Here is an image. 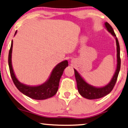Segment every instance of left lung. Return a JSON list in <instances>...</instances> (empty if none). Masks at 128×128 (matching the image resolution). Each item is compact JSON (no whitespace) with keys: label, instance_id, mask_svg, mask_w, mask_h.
<instances>
[{"label":"left lung","instance_id":"obj_1","mask_svg":"<svg viewBox=\"0 0 128 128\" xmlns=\"http://www.w3.org/2000/svg\"><path fill=\"white\" fill-rule=\"evenodd\" d=\"M104 27L107 30L111 35L115 38L116 43V50H117V64L115 72L112 78L110 81V82L108 84L102 87H95L93 86L86 82V80L83 78L80 73L74 68V73H75V77L76 82H77V89L78 93L82 96L87 99L93 100L97 99L103 98L108 94L110 93L113 88L115 85V83L117 80L118 74L120 68V46H119V41L118 38L114 34V30L112 27L110 25V24L108 22L104 23Z\"/></svg>","mask_w":128,"mask_h":128}]
</instances>
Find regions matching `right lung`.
<instances>
[{"label": "right lung", "mask_w": 128, "mask_h": 128, "mask_svg": "<svg viewBox=\"0 0 128 128\" xmlns=\"http://www.w3.org/2000/svg\"><path fill=\"white\" fill-rule=\"evenodd\" d=\"M16 33L17 30L15 32L14 35L16 34ZM12 48L13 40L11 42L10 48L9 50L8 63L11 77L18 89L24 94L35 100H45L54 96L58 89L60 80L64 69L68 66V61L64 60L58 63L53 68L48 78L44 83L37 86L26 85L19 82L14 74L12 63Z\"/></svg>", "instance_id": "add662e5"}]
</instances>
